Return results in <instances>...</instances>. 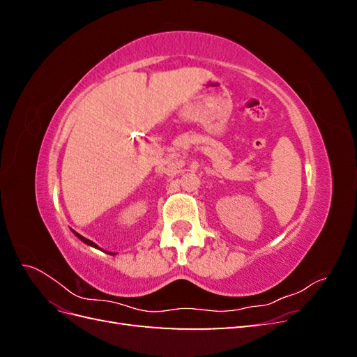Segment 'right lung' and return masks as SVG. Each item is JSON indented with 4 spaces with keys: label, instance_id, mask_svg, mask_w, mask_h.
<instances>
[{
    "label": "right lung",
    "instance_id": "right-lung-1",
    "mask_svg": "<svg viewBox=\"0 0 357 357\" xmlns=\"http://www.w3.org/2000/svg\"><path fill=\"white\" fill-rule=\"evenodd\" d=\"M75 235H77L79 236V238L83 241V243H86V244H89V245H92V247H96V244L93 243V241H91V240H88V238H84V236H82L80 234H77V232H74Z\"/></svg>",
    "mask_w": 357,
    "mask_h": 357
}]
</instances>
